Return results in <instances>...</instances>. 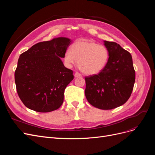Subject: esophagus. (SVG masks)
Here are the masks:
<instances>
[{
	"label": "esophagus",
	"instance_id": "34e87169",
	"mask_svg": "<svg viewBox=\"0 0 155 155\" xmlns=\"http://www.w3.org/2000/svg\"><path fill=\"white\" fill-rule=\"evenodd\" d=\"M74 76H75V78H78V77H81V75L79 74V73H78V72H76L74 74Z\"/></svg>",
	"mask_w": 155,
	"mask_h": 155
}]
</instances>
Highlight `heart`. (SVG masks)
Wrapping results in <instances>:
<instances>
[{"instance_id":"heart-1","label":"heart","mask_w":155,"mask_h":155,"mask_svg":"<svg viewBox=\"0 0 155 155\" xmlns=\"http://www.w3.org/2000/svg\"><path fill=\"white\" fill-rule=\"evenodd\" d=\"M109 53L104 45L91 40H79L72 45L71 48L64 51L63 59L67 67L77 64L81 71L92 76L100 73L107 64Z\"/></svg>"}]
</instances>
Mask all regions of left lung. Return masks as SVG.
<instances>
[{
    "instance_id": "left-lung-1",
    "label": "left lung",
    "mask_w": 155,
    "mask_h": 155,
    "mask_svg": "<svg viewBox=\"0 0 155 155\" xmlns=\"http://www.w3.org/2000/svg\"><path fill=\"white\" fill-rule=\"evenodd\" d=\"M109 53L105 67L85 78V96L89 104L103 110L114 109L129 100L135 82L130 54L114 42L104 41Z\"/></svg>"
}]
</instances>
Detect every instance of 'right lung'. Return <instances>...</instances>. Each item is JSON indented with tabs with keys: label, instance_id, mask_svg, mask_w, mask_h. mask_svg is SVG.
<instances>
[{
	"label": "right lung",
	"instance_id": "1",
	"mask_svg": "<svg viewBox=\"0 0 155 155\" xmlns=\"http://www.w3.org/2000/svg\"><path fill=\"white\" fill-rule=\"evenodd\" d=\"M72 41L57 37L37 43L20 55L15 81L18 95L27 108L48 112L61 106L65 88L74 79L72 70L61 60Z\"/></svg>",
	"mask_w": 155,
	"mask_h": 155
}]
</instances>
